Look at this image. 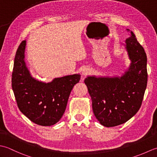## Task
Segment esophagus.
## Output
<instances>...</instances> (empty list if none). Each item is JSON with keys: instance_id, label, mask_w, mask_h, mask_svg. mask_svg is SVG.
Listing matches in <instances>:
<instances>
[{"instance_id": "esophagus-1", "label": "esophagus", "mask_w": 157, "mask_h": 157, "mask_svg": "<svg viewBox=\"0 0 157 157\" xmlns=\"http://www.w3.org/2000/svg\"><path fill=\"white\" fill-rule=\"evenodd\" d=\"M91 70L88 68H83L82 70V75L83 76H86L89 75L91 74Z\"/></svg>"}]
</instances>
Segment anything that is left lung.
<instances>
[{"label": "left lung", "instance_id": "obj_1", "mask_svg": "<svg viewBox=\"0 0 157 157\" xmlns=\"http://www.w3.org/2000/svg\"><path fill=\"white\" fill-rule=\"evenodd\" d=\"M130 33L124 46L131 63L124 74L85 79L95 117L104 127L117 126L129 120L141 107L144 95L148 81L146 54L133 32Z\"/></svg>", "mask_w": 157, "mask_h": 157}]
</instances>
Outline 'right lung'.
Masks as SVG:
<instances>
[{"label": "right lung", "instance_id": "right-lung-1", "mask_svg": "<svg viewBox=\"0 0 157 157\" xmlns=\"http://www.w3.org/2000/svg\"><path fill=\"white\" fill-rule=\"evenodd\" d=\"M26 41L16 52L12 72V89L19 109L32 122L42 126L55 124L66 110L70 92L81 79L75 74L44 82L32 76L25 62Z\"/></svg>", "mask_w": 157, "mask_h": 157}]
</instances>
